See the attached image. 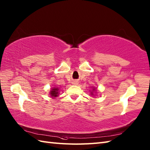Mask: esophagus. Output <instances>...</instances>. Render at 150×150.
Returning <instances> with one entry per match:
<instances>
[{
	"instance_id": "1",
	"label": "esophagus",
	"mask_w": 150,
	"mask_h": 150,
	"mask_svg": "<svg viewBox=\"0 0 150 150\" xmlns=\"http://www.w3.org/2000/svg\"><path fill=\"white\" fill-rule=\"evenodd\" d=\"M73 84L77 85V84H78V82H77V81H73Z\"/></svg>"
}]
</instances>
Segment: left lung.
<instances>
[{"instance_id":"1","label":"left lung","mask_w":150,"mask_h":150,"mask_svg":"<svg viewBox=\"0 0 150 150\" xmlns=\"http://www.w3.org/2000/svg\"><path fill=\"white\" fill-rule=\"evenodd\" d=\"M95 88H93V91H95ZM91 95H93V91H91Z\"/></svg>"}]
</instances>
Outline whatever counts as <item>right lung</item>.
<instances>
[{
    "label": "right lung",
    "instance_id": "obj_1",
    "mask_svg": "<svg viewBox=\"0 0 150 150\" xmlns=\"http://www.w3.org/2000/svg\"><path fill=\"white\" fill-rule=\"evenodd\" d=\"M59 89L58 88H52V90H50V95H51V97H52V98H54V97H58V95H59Z\"/></svg>",
    "mask_w": 150,
    "mask_h": 150
}]
</instances>
